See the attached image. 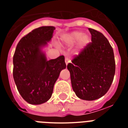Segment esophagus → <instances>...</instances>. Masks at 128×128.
<instances>
[{"mask_svg": "<svg viewBox=\"0 0 128 128\" xmlns=\"http://www.w3.org/2000/svg\"><path fill=\"white\" fill-rule=\"evenodd\" d=\"M70 62V60H69V58H65V63H66V65H68V64Z\"/></svg>", "mask_w": 128, "mask_h": 128, "instance_id": "esophagus-1", "label": "esophagus"}]
</instances>
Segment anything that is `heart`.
<instances>
[{
    "label": "heart",
    "instance_id": "heart-1",
    "mask_svg": "<svg viewBox=\"0 0 128 128\" xmlns=\"http://www.w3.org/2000/svg\"><path fill=\"white\" fill-rule=\"evenodd\" d=\"M61 42L67 46H72L77 42L78 50H83L90 42L88 35L83 34L80 31H73L61 36Z\"/></svg>",
    "mask_w": 128,
    "mask_h": 128
}]
</instances>
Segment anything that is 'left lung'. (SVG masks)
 <instances>
[{
    "label": "left lung",
    "mask_w": 128,
    "mask_h": 128,
    "mask_svg": "<svg viewBox=\"0 0 128 128\" xmlns=\"http://www.w3.org/2000/svg\"><path fill=\"white\" fill-rule=\"evenodd\" d=\"M92 42L69 63L72 89L80 99L92 101L107 93L113 82L116 64L112 47L101 32L88 28Z\"/></svg>",
    "instance_id": "left-lung-1"
}]
</instances>
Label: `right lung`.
Returning <instances> with one entry per match:
<instances>
[{"mask_svg":"<svg viewBox=\"0 0 128 128\" xmlns=\"http://www.w3.org/2000/svg\"><path fill=\"white\" fill-rule=\"evenodd\" d=\"M55 27L33 30L18 43L13 57V78L18 91L30 104L50 99L60 72L66 68L64 56L48 60L44 48L51 41Z\"/></svg>","mask_w":128,"mask_h":128,"instance_id":"right-lung-1","label":"right lung"}]
</instances>
